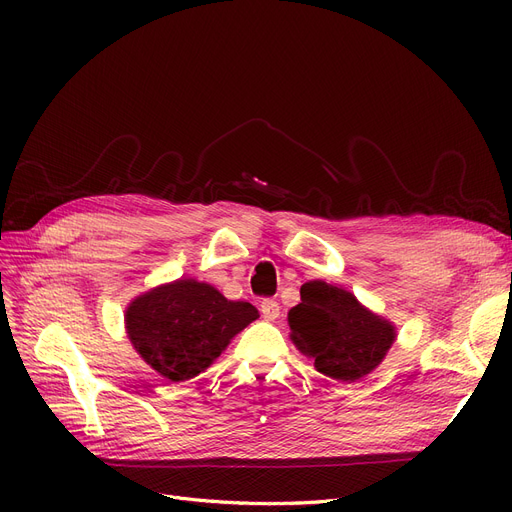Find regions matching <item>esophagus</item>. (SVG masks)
Returning a JSON list of instances; mask_svg holds the SVG:
<instances>
[{
    "label": "esophagus",
    "mask_w": 512,
    "mask_h": 512,
    "mask_svg": "<svg viewBox=\"0 0 512 512\" xmlns=\"http://www.w3.org/2000/svg\"><path fill=\"white\" fill-rule=\"evenodd\" d=\"M259 309H261V315H263L267 321H274V319H278V315H280V305H278V301H274V299H263L261 305H259Z\"/></svg>",
    "instance_id": "esophagus-1"
}]
</instances>
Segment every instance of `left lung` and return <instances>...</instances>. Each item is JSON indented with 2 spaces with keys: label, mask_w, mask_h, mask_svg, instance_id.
<instances>
[{
  "label": "left lung",
  "mask_w": 512,
  "mask_h": 512,
  "mask_svg": "<svg viewBox=\"0 0 512 512\" xmlns=\"http://www.w3.org/2000/svg\"><path fill=\"white\" fill-rule=\"evenodd\" d=\"M290 340L315 369L340 382H357L378 367L396 340V326L359 303L353 292L324 280L301 286V303L288 311Z\"/></svg>",
  "instance_id": "8db88e82"
}]
</instances>
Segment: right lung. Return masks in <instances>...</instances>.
<instances>
[{"label": "right lung", "mask_w": 512, "mask_h": 512, "mask_svg": "<svg viewBox=\"0 0 512 512\" xmlns=\"http://www.w3.org/2000/svg\"><path fill=\"white\" fill-rule=\"evenodd\" d=\"M259 311L228 301L211 284L180 278L132 299L124 313L130 344L170 382L191 380L218 359Z\"/></svg>", "instance_id": "add662e5"}]
</instances>
